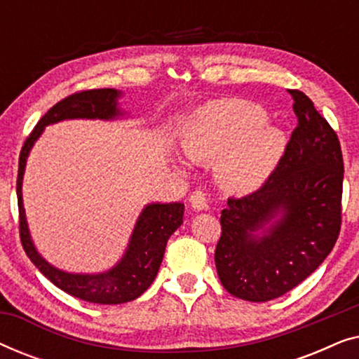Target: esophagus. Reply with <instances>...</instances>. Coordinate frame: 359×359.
<instances>
[{
	"label": "esophagus",
	"instance_id": "34e87169",
	"mask_svg": "<svg viewBox=\"0 0 359 359\" xmlns=\"http://www.w3.org/2000/svg\"><path fill=\"white\" fill-rule=\"evenodd\" d=\"M189 204L193 205L194 210L208 209V194H205L203 189H196L194 193L189 196Z\"/></svg>",
	"mask_w": 359,
	"mask_h": 359
}]
</instances>
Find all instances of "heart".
Listing matches in <instances>:
<instances>
[{
  "label": "heart",
  "mask_w": 359,
  "mask_h": 359,
  "mask_svg": "<svg viewBox=\"0 0 359 359\" xmlns=\"http://www.w3.org/2000/svg\"><path fill=\"white\" fill-rule=\"evenodd\" d=\"M188 160L214 165L220 188L247 194L259 188L284 150L283 132L266 126V112L242 100L212 101L199 107L181 132Z\"/></svg>",
  "instance_id": "obj_1"
}]
</instances>
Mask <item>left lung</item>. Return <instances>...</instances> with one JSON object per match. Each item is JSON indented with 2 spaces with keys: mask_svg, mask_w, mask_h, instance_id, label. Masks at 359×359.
I'll list each match as a JSON object with an SVG mask.
<instances>
[{
  "mask_svg": "<svg viewBox=\"0 0 359 359\" xmlns=\"http://www.w3.org/2000/svg\"><path fill=\"white\" fill-rule=\"evenodd\" d=\"M297 127L262 188L229 198L215 268L232 296L266 302L286 294L328 257L341 227L340 140L313 102L289 90Z\"/></svg>",
  "mask_w": 359,
  "mask_h": 359,
  "instance_id": "left-lung-1",
  "label": "left lung"
}]
</instances>
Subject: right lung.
<instances>
[{"mask_svg":"<svg viewBox=\"0 0 359 359\" xmlns=\"http://www.w3.org/2000/svg\"><path fill=\"white\" fill-rule=\"evenodd\" d=\"M121 95V91L112 90V88H102V90L75 93V95L57 102L37 122L31 135L24 142L21 155H19L16 191L19 205V235H21L24 252L36 264L39 271L57 287L73 297L95 304L130 302L150 287L158 273L161 259H163L166 242L171 233L183 224L184 204H147L137 219L124 257L116 266L97 274L67 273L46 262L34 247L22 204V178L29 151H31L34 142L41 137L46 126L65 119H116L124 114L117 107L119 104L117 100Z\"/></svg>","mask_w":359,"mask_h":359,"instance_id":"add662e5","label":"right lung"}]
</instances>
